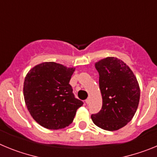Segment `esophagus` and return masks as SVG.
Wrapping results in <instances>:
<instances>
[{
    "mask_svg": "<svg viewBox=\"0 0 157 157\" xmlns=\"http://www.w3.org/2000/svg\"><path fill=\"white\" fill-rule=\"evenodd\" d=\"M90 98H87V99L86 100V103L89 104L90 103Z\"/></svg>",
    "mask_w": 157,
    "mask_h": 157,
    "instance_id": "1",
    "label": "esophagus"
}]
</instances>
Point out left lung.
<instances>
[{
  "mask_svg": "<svg viewBox=\"0 0 157 157\" xmlns=\"http://www.w3.org/2000/svg\"><path fill=\"white\" fill-rule=\"evenodd\" d=\"M99 73L102 108L91 116L100 128L114 131L126 126L138 109L140 88L130 68L121 59L106 57L95 63Z\"/></svg>",
  "mask_w": 157,
  "mask_h": 157,
  "instance_id": "left-lung-1",
  "label": "left lung"
}]
</instances>
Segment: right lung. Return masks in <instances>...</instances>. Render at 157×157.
<instances>
[{
    "mask_svg": "<svg viewBox=\"0 0 157 157\" xmlns=\"http://www.w3.org/2000/svg\"><path fill=\"white\" fill-rule=\"evenodd\" d=\"M55 62H45L30 69L25 77L23 96L30 114L49 130L68 127L83 102L75 98L69 84L75 71Z\"/></svg>",
    "mask_w": 157,
    "mask_h": 157,
    "instance_id": "1",
    "label": "right lung"
}]
</instances>
